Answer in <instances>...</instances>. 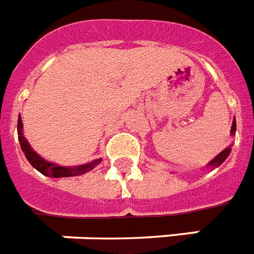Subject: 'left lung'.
I'll list each match as a JSON object with an SVG mask.
<instances>
[{
  "mask_svg": "<svg viewBox=\"0 0 254 254\" xmlns=\"http://www.w3.org/2000/svg\"><path fill=\"white\" fill-rule=\"evenodd\" d=\"M236 133V119L233 118V122H232V127H231V135H235ZM231 153V145L230 147H227L226 149H223L220 153H219L216 157H214V160H211L210 162H208V168H218L219 165H222L223 162H224V160L230 156Z\"/></svg>",
  "mask_w": 254,
  "mask_h": 254,
  "instance_id": "left-lung-1",
  "label": "left lung"
}]
</instances>
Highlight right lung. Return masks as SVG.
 Here are the masks:
<instances>
[{
	"mask_svg": "<svg viewBox=\"0 0 254 254\" xmlns=\"http://www.w3.org/2000/svg\"><path fill=\"white\" fill-rule=\"evenodd\" d=\"M17 128L18 139H19V144H21V148L22 151H23L24 156H26V159L28 160V162H30L38 172H40V173L47 176V177L62 178L73 177V176H81V174L88 173V172H90L92 169H94L95 166L102 161V159H97L94 160V161L78 166H60L58 165V164H54V162L47 161V160H44L43 157H40V156L32 149L31 145L28 144V141L26 140V137H24L23 123H22L21 117L18 118Z\"/></svg>",
	"mask_w": 254,
	"mask_h": 254,
	"instance_id": "obj_1",
	"label": "right lung"
}]
</instances>
